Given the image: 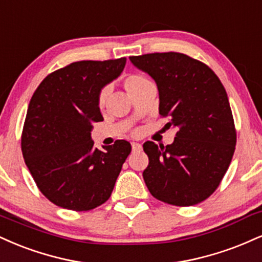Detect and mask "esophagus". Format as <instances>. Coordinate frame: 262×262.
I'll return each instance as SVG.
<instances>
[{"mask_svg": "<svg viewBox=\"0 0 262 262\" xmlns=\"http://www.w3.org/2000/svg\"><path fill=\"white\" fill-rule=\"evenodd\" d=\"M132 150L134 151H140L141 150V144L139 143H132Z\"/></svg>", "mask_w": 262, "mask_h": 262, "instance_id": "34e87169", "label": "esophagus"}]
</instances>
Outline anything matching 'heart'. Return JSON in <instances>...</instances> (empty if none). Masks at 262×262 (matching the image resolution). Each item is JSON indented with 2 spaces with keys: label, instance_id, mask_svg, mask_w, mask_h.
Returning a JSON list of instances; mask_svg holds the SVG:
<instances>
[{
  "label": "heart",
  "instance_id": "obj_1",
  "mask_svg": "<svg viewBox=\"0 0 262 262\" xmlns=\"http://www.w3.org/2000/svg\"><path fill=\"white\" fill-rule=\"evenodd\" d=\"M150 84L151 81L147 79V78H145L144 75L140 74H128L125 75V78L123 79V86H124L125 91H127L128 95L130 96L132 99H133L135 95H138L140 91H143L145 88L149 86ZM107 96H108V89L105 88V89L100 91L99 96H97V105H99L101 108L105 106Z\"/></svg>",
  "mask_w": 262,
  "mask_h": 262
}]
</instances>
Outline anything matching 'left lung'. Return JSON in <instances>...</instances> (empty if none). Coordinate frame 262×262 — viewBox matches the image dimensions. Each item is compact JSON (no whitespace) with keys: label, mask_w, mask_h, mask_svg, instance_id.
I'll return each mask as SVG.
<instances>
[{"label":"left lung","mask_w":262,"mask_h":262,"mask_svg":"<svg viewBox=\"0 0 262 262\" xmlns=\"http://www.w3.org/2000/svg\"><path fill=\"white\" fill-rule=\"evenodd\" d=\"M156 81L160 115L177 129L171 145L146 141L149 166L143 172L157 200L193 206L206 200L225 177L237 143L228 97L221 80L205 63L179 52L129 57Z\"/></svg>","instance_id":"8db88e82"}]
</instances>
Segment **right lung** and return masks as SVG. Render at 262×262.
Returning a JSON list of instances; mask_svg holds the SVG:
<instances>
[{
    "label": "right lung",
    "instance_id": "obj_1",
    "mask_svg": "<svg viewBox=\"0 0 262 262\" xmlns=\"http://www.w3.org/2000/svg\"><path fill=\"white\" fill-rule=\"evenodd\" d=\"M127 58L73 62L52 72L31 97L21 132L25 165L51 203L89 211L108 200L132 151L125 140L94 147L90 132L103 117L99 93L122 73Z\"/></svg>",
    "mask_w": 262,
    "mask_h": 262
}]
</instances>
